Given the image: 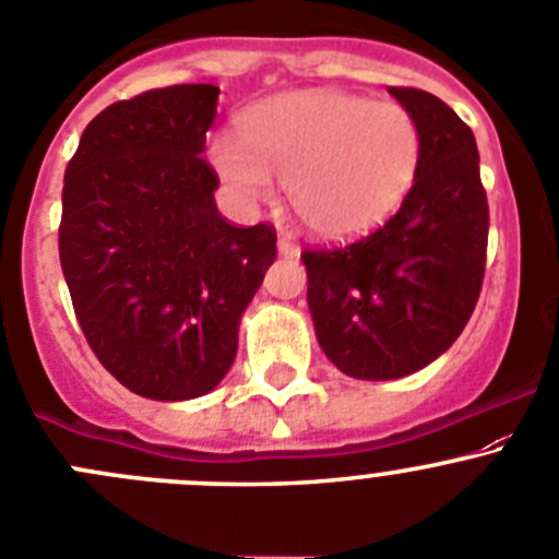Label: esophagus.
Here are the masks:
<instances>
[{
	"label": "esophagus",
	"instance_id": "obj_1",
	"mask_svg": "<svg viewBox=\"0 0 559 559\" xmlns=\"http://www.w3.org/2000/svg\"><path fill=\"white\" fill-rule=\"evenodd\" d=\"M278 253L281 257H300V246H297L295 240H289V237H281Z\"/></svg>",
	"mask_w": 559,
	"mask_h": 559
}]
</instances>
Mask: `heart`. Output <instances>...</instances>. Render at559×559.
Returning a JSON list of instances; mask_svg holds the SVG:
<instances>
[{"mask_svg":"<svg viewBox=\"0 0 559 559\" xmlns=\"http://www.w3.org/2000/svg\"><path fill=\"white\" fill-rule=\"evenodd\" d=\"M240 142L215 135L207 160L237 199L273 197L286 182L292 210L322 240H355L388 221L415 186L424 133L395 100L341 90H289L237 119Z\"/></svg>","mask_w":559,"mask_h":559,"instance_id":"b5f03b06","label":"heart"}]
</instances>
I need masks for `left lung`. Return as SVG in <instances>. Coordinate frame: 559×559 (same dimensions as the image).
Here are the masks:
<instances>
[{"instance_id": "obj_1", "label": "left lung", "mask_w": 559, "mask_h": 559, "mask_svg": "<svg viewBox=\"0 0 559 559\" xmlns=\"http://www.w3.org/2000/svg\"><path fill=\"white\" fill-rule=\"evenodd\" d=\"M390 95L424 133L415 186L368 237L300 257L319 346L355 379H399L437 360L473 317L486 270L489 202L473 130L431 92Z\"/></svg>"}]
</instances>
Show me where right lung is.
<instances>
[{"instance_id": "right-lung-1", "label": "right lung", "mask_w": 559, "mask_h": 559, "mask_svg": "<svg viewBox=\"0 0 559 559\" xmlns=\"http://www.w3.org/2000/svg\"><path fill=\"white\" fill-rule=\"evenodd\" d=\"M218 86L177 84L103 108L64 169L59 262L86 344L135 395L210 393L275 262V229L231 226L202 158Z\"/></svg>"}]
</instances>
